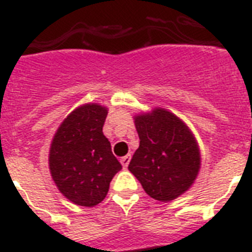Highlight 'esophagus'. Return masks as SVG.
Here are the masks:
<instances>
[{
	"label": "esophagus",
	"mask_w": 252,
	"mask_h": 252,
	"mask_svg": "<svg viewBox=\"0 0 252 252\" xmlns=\"http://www.w3.org/2000/svg\"><path fill=\"white\" fill-rule=\"evenodd\" d=\"M129 161H130V154L126 155V157H123V158L120 159V163H122L124 168H126V167H128V164H129Z\"/></svg>",
	"instance_id": "esophagus-1"
}]
</instances>
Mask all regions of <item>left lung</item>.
Here are the masks:
<instances>
[{
    "label": "left lung",
    "instance_id": "8db88e82",
    "mask_svg": "<svg viewBox=\"0 0 252 252\" xmlns=\"http://www.w3.org/2000/svg\"><path fill=\"white\" fill-rule=\"evenodd\" d=\"M140 137L129 169L151 198L168 202L186 191L200 167L199 149L189 128L163 108L136 116Z\"/></svg>",
    "mask_w": 252,
    "mask_h": 252
}]
</instances>
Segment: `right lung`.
I'll use <instances>...</instances> for the list:
<instances>
[{
	"label": "right lung",
	"instance_id": "obj_1",
	"mask_svg": "<svg viewBox=\"0 0 252 252\" xmlns=\"http://www.w3.org/2000/svg\"><path fill=\"white\" fill-rule=\"evenodd\" d=\"M107 108L80 106L67 116L53 138L49 167L61 193L84 207L101 203L122 164L102 132Z\"/></svg>",
	"mask_w": 252,
	"mask_h": 252
}]
</instances>
